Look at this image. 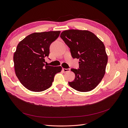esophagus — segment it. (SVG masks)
<instances>
[{"label": "esophagus", "instance_id": "obj_1", "mask_svg": "<svg viewBox=\"0 0 128 128\" xmlns=\"http://www.w3.org/2000/svg\"><path fill=\"white\" fill-rule=\"evenodd\" d=\"M62 70H63L64 72H70V68H67V69H66V68H63Z\"/></svg>", "mask_w": 128, "mask_h": 128}]
</instances>
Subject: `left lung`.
Wrapping results in <instances>:
<instances>
[{"label":"left lung","mask_w":128,"mask_h":128,"mask_svg":"<svg viewBox=\"0 0 128 128\" xmlns=\"http://www.w3.org/2000/svg\"><path fill=\"white\" fill-rule=\"evenodd\" d=\"M60 37L70 48L72 58L79 59V68L71 69L75 78L69 85L78 92L92 90L106 72L108 56L104 44L94 33L86 30H64Z\"/></svg>","instance_id":"left-lung-1"}]
</instances>
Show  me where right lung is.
<instances>
[{"label":"right lung","mask_w":128,"mask_h":128,"mask_svg":"<svg viewBox=\"0 0 128 128\" xmlns=\"http://www.w3.org/2000/svg\"><path fill=\"white\" fill-rule=\"evenodd\" d=\"M60 31L33 33L18 44L14 53L16 76L29 90L40 92L52 84L54 76L62 70L61 66H47L45 57L50 54V44L60 35Z\"/></svg>","instance_id":"obj_1"}]
</instances>
